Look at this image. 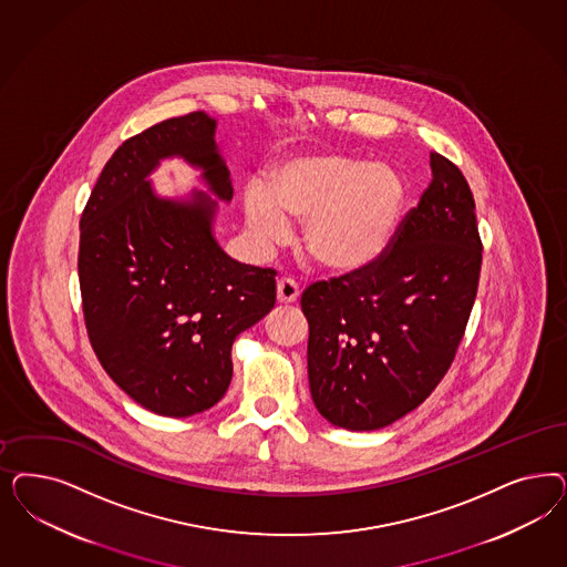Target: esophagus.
Here are the masks:
<instances>
[{"mask_svg": "<svg viewBox=\"0 0 567 567\" xmlns=\"http://www.w3.org/2000/svg\"><path fill=\"white\" fill-rule=\"evenodd\" d=\"M298 296H300V288H298V284L293 279L281 277L277 281V300L281 305H292V302L298 300Z\"/></svg>", "mask_w": 567, "mask_h": 567, "instance_id": "34e87169", "label": "esophagus"}]
</instances>
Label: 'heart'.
<instances>
[{
	"label": "heart",
	"mask_w": 567,
	"mask_h": 567,
	"mask_svg": "<svg viewBox=\"0 0 567 567\" xmlns=\"http://www.w3.org/2000/svg\"><path fill=\"white\" fill-rule=\"evenodd\" d=\"M406 185L396 168L365 158L317 152L275 166L267 185L244 194L256 236L277 241L302 220L300 246L333 274H357L378 262L401 220Z\"/></svg>",
	"instance_id": "heart-1"
}]
</instances>
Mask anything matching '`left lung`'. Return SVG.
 <instances>
[{
    "mask_svg": "<svg viewBox=\"0 0 567 567\" xmlns=\"http://www.w3.org/2000/svg\"><path fill=\"white\" fill-rule=\"evenodd\" d=\"M432 182L378 262L309 286V385L317 411L350 432L417 409L457 354L477 293L482 239L457 165L430 154Z\"/></svg>",
    "mask_w": 567,
    "mask_h": 567,
    "instance_id": "1",
    "label": "left lung"
}]
</instances>
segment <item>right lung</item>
<instances>
[{"mask_svg":"<svg viewBox=\"0 0 567 567\" xmlns=\"http://www.w3.org/2000/svg\"><path fill=\"white\" fill-rule=\"evenodd\" d=\"M206 112L168 118L112 154L81 215L79 284L93 352L144 409L189 417L225 396L231 347L275 307V271L225 255L213 234L217 200L161 198L150 173L179 156L234 198Z\"/></svg>","mask_w":567,"mask_h":567,"instance_id":"obj_1","label":"right lung"}]
</instances>
